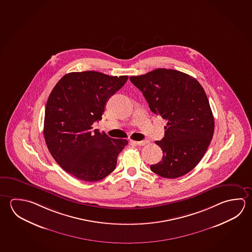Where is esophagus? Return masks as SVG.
Masks as SVG:
<instances>
[{"label": "esophagus", "mask_w": 252, "mask_h": 252, "mask_svg": "<svg viewBox=\"0 0 252 252\" xmlns=\"http://www.w3.org/2000/svg\"><path fill=\"white\" fill-rule=\"evenodd\" d=\"M132 141V143H134V144H136V145L139 146H144L147 144V143H149V141Z\"/></svg>", "instance_id": "34e87169"}]
</instances>
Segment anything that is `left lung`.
I'll return each instance as SVG.
<instances>
[{"instance_id":"left-lung-1","label":"left lung","mask_w":252,"mask_h":252,"mask_svg":"<svg viewBox=\"0 0 252 252\" xmlns=\"http://www.w3.org/2000/svg\"><path fill=\"white\" fill-rule=\"evenodd\" d=\"M130 80L140 89L152 112L167 121L156 144L163 158L152 172L176 179L193 170L205 154L214 132V118L203 87L193 77L172 69H157Z\"/></svg>"}]
</instances>
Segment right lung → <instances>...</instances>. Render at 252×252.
Listing matches in <instances>:
<instances>
[{
	"mask_svg": "<svg viewBox=\"0 0 252 252\" xmlns=\"http://www.w3.org/2000/svg\"><path fill=\"white\" fill-rule=\"evenodd\" d=\"M127 79L98 71L71 72L49 94L43 130L46 144L57 163L79 180L91 182L108 176L128 144L124 139L92 130L94 122L102 120L109 98Z\"/></svg>",
	"mask_w": 252,
	"mask_h": 252,
	"instance_id": "obj_1",
	"label": "right lung"
}]
</instances>
